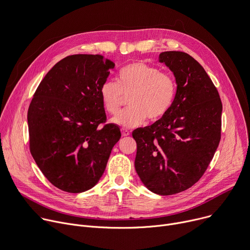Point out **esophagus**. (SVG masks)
Here are the masks:
<instances>
[{"mask_svg": "<svg viewBox=\"0 0 250 250\" xmlns=\"http://www.w3.org/2000/svg\"><path fill=\"white\" fill-rule=\"evenodd\" d=\"M121 130H122V134L124 135V137H127V135H129V131H128L127 129H125V128H122Z\"/></svg>", "mask_w": 250, "mask_h": 250, "instance_id": "esophagus-1", "label": "esophagus"}]
</instances>
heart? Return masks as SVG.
Listing matches in <instances>:
<instances>
[{"mask_svg":"<svg viewBox=\"0 0 250 250\" xmlns=\"http://www.w3.org/2000/svg\"><path fill=\"white\" fill-rule=\"evenodd\" d=\"M175 79L155 65L135 62L122 67L117 83L106 81L100 89L104 108L109 115L120 112L125 98L129 107L112 122L124 127H134L146 122H158L171 109L175 101Z\"/></svg>","mask_w":250,"mask_h":250,"instance_id":"heart-1","label":"heart"}]
</instances>
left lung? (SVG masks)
<instances>
[{"mask_svg":"<svg viewBox=\"0 0 250 250\" xmlns=\"http://www.w3.org/2000/svg\"><path fill=\"white\" fill-rule=\"evenodd\" d=\"M173 73L175 101L167 115L132 131L134 167L152 192L170 195L191 188L206 172L221 137L222 104L201 64L184 52L158 57Z\"/></svg>","mask_w":250,"mask_h":250,"instance_id":"1","label":"left lung"}]
</instances>
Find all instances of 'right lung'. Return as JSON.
<instances>
[{
    "label": "right lung",
    "mask_w": 250,
    "mask_h": 250,
    "mask_svg": "<svg viewBox=\"0 0 250 250\" xmlns=\"http://www.w3.org/2000/svg\"><path fill=\"white\" fill-rule=\"evenodd\" d=\"M115 67L101 55H73L57 62L40 83L28 110L30 150L50 183L79 193L95 187L120 127L104 125L100 89Z\"/></svg>",
    "instance_id": "obj_1"
}]
</instances>
